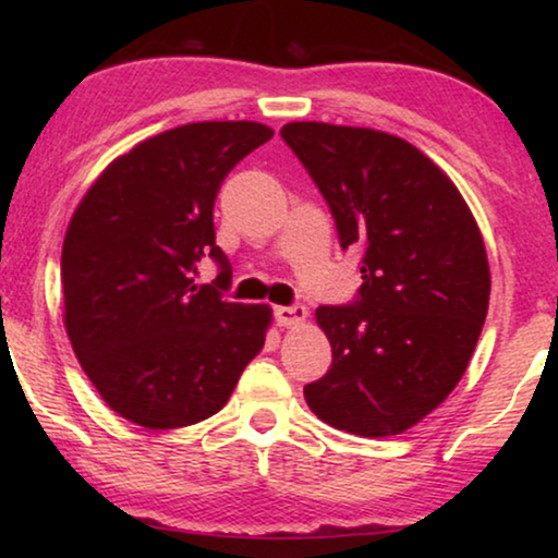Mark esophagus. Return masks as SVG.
I'll list each match as a JSON object with an SVG mask.
<instances>
[{"label": "esophagus", "instance_id": "obj_1", "mask_svg": "<svg viewBox=\"0 0 558 558\" xmlns=\"http://www.w3.org/2000/svg\"><path fill=\"white\" fill-rule=\"evenodd\" d=\"M307 317V307L304 304H289V307H274V319L281 327H294Z\"/></svg>", "mask_w": 558, "mask_h": 558}]
</instances>
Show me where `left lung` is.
<instances>
[{
    "label": "left lung",
    "instance_id": "left-lung-1",
    "mask_svg": "<svg viewBox=\"0 0 558 558\" xmlns=\"http://www.w3.org/2000/svg\"><path fill=\"white\" fill-rule=\"evenodd\" d=\"M281 140L363 274L353 302L315 312L332 365L304 401L335 429L407 432L452 393L483 332L490 269L480 228L452 180L399 136L294 121Z\"/></svg>",
    "mask_w": 558,
    "mask_h": 558
}]
</instances>
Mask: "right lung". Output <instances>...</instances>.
I'll list each match as a JSON object with an SVG mask.
<instances>
[{
    "label": "right lung",
    "instance_id": "add662e5",
    "mask_svg": "<svg viewBox=\"0 0 558 558\" xmlns=\"http://www.w3.org/2000/svg\"><path fill=\"white\" fill-rule=\"evenodd\" d=\"M274 132L201 121L151 136L106 167L63 241L65 330L101 399L147 429H178L226 407L264 348L271 310L195 286L199 258L231 264L213 205L226 174Z\"/></svg>",
    "mask_w": 558,
    "mask_h": 558
}]
</instances>
